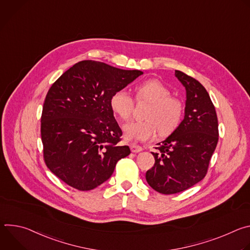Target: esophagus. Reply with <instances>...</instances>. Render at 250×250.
I'll return each mask as SVG.
<instances>
[{
	"instance_id": "34e87169",
	"label": "esophagus",
	"mask_w": 250,
	"mask_h": 250,
	"mask_svg": "<svg viewBox=\"0 0 250 250\" xmlns=\"http://www.w3.org/2000/svg\"><path fill=\"white\" fill-rule=\"evenodd\" d=\"M130 150H131V152H133V153H137V152L142 151V147L139 146H136V145H131V146H130Z\"/></svg>"
}]
</instances>
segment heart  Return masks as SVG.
Segmentation results:
<instances>
[{
    "mask_svg": "<svg viewBox=\"0 0 250 250\" xmlns=\"http://www.w3.org/2000/svg\"><path fill=\"white\" fill-rule=\"evenodd\" d=\"M137 102L149 104L145 113L144 122H131L124 126L125 138L127 141H146L155 137L157 132L167 136L179 126L183 114L182 101L171 96L170 90L159 80L150 79L140 83L135 88ZM112 111L121 120L130 119L134 102L125 91L115 92L110 100Z\"/></svg>",
    "mask_w": 250,
    "mask_h": 250,
    "instance_id": "obj_1",
    "label": "heart"
}]
</instances>
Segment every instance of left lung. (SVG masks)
<instances>
[{
	"label": "left lung",
	"mask_w": 250,
	"mask_h": 250,
	"mask_svg": "<svg viewBox=\"0 0 250 250\" xmlns=\"http://www.w3.org/2000/svg\"><path fill=\"white\" fill-rule=\"evenodd\" d=\"M186 89L185 117L177 129L157 144L155 163L146 178L156 192H183L204 179L219 140V124L208 93L193 77L175 70Z\"/></svg>",
	"instance_id": "left-lung-1"
}]
</instances>
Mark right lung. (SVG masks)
<instances>
[{"mask_svg": "<svg viewBox=\"0 0 250 250\" xmlns=\"http://www.w3.org/2000/svg\"><path fill=\"white\" fill-rule=\"evenodd\" d=\"M141 74L139 70L83 60L52 84L41 119L43 158L64 183L79 191L93 190L130 153L127 146L118 145L123 131L110 100Z\"/></svg>", "mask_w": 250, "mask_h": 250, "instance_id": "right-lung-1", "label": "right lung"}]
</instances>
